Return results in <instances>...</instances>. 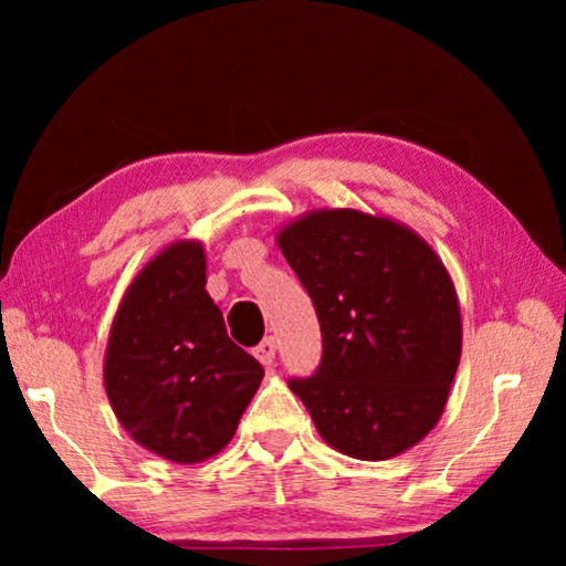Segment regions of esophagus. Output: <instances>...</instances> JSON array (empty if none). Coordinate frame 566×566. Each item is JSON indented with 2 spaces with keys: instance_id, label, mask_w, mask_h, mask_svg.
Masks as SVG:
<instances>
[{
  "instance_id": "1",
  "label": "esophagus",
  "mask_w": 566,
  "mask_h": 566,
  "mask_svg": "<svg viewBox=\"0 0 566 566\" xmlns=\"http://www.w3.org/2000/svg\"><path fill=\"white\" fill-rule=\"evenodd\" d=\"M274 354H276V344H274L272 337H266L262 344H256V347H254V357L260 359L264 367H272Z\"/></svg>"
}]
</instances>
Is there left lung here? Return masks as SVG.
Here are the masks:
<instances>
[{
	"instance_id": "left-lung-1",
	"label": "left lung",
	"mask_w": 566,
	"mask_h": 566,
	"mask_svg": "<svg viewBox=\"0 0 566 566\" xmlns=\"http://www.w3.org/2000/svg\"><path fill=\"white\" fill-rule=\"evenodd\" d=\"M276 244L322 327L317 375L290 389L324 442L361 462L419 444L442 419L462 357L457 290L432 244L349 207L304 212Z\"/></svg>"
}]
</instances>
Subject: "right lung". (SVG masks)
Instances as JSON below:
<instances>
[{
  "mask_svg": "<svg viewBox=\"0 0 566 566\" xmlns=\"http://www.w3.org/2000/svg\"><path fill=\"white\" fill-rule=\"evenodd\" d=\"M205 286V244L171 242L129 282L104 352V389L119 424L175 464L222 452L264 377L229 339Z\"/></svg>",
  "mask_w": 566,
  "mask_h": 566,
  "instance_id": "1",
  "label": "right lung"
}]
</instances>
